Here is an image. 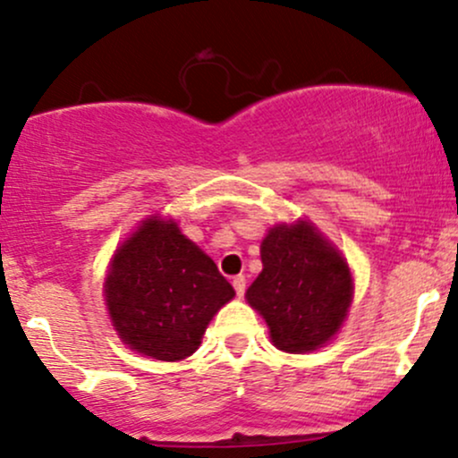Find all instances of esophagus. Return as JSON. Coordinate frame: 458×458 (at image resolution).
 Segmentation results:
<instances>
[{"label": "esophagus", "instance_id": "1", "mask_svg": "<svg viewBox=\"0 0 458 458\" xmlns=\"http://www.w3.org/2000/svg\"><path fill=\"white\" fill-rule=\"evenodd\" d=\"M231 285H233L235 294H238V296H244V292H246V279H244L242 275L233 276V279H231Z\"/></svg>", "mask_w": 458, "mask_h": 458}]
</instances>
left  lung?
Wrapping results in <instances>:
<instances>
[{"instance_id":"8db88e82","label":"left lung","mask_w":458,"mask_h":458,"mask_svg":"<svg viewBox=\"0 0 458 458\" xmlns=\"http://www.w3.org/2000/svg\"><path fill=\"white\" fill-rule=\"evenodd\" d=\"M264 270L246 290L279 351H316L337 333L352 298L348 264L311 225L272 229L261 242Z\"/></svg>"}]
</instances>
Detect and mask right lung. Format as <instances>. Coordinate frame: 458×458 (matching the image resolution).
Wrapping results in <instances>:
<instances>
[{
	"label": "right lung",
	"mask_w": 458,
	"mask_h": 458,
	"mask_svg": "<svg viewBox=\"0 0 458 458\" xmlns=\"http://www.w3.org/2000/svg\"><path fill=\"white\" fill-rule=\"evenodd\" d=\"M233 287L173 220L148 218L118 249L106 302L118 335L133 351L179 361L199 348Z\"/></svg>",
	"instance_id": "add662e5"
}]
</instances>
